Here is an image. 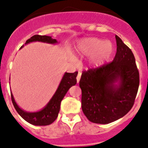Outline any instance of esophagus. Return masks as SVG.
<instances>
[{
	"label": "esophagus",
	"mask_w": 148,
	"mask_h": 148,
	"mask_svg": "<svg viewBox=\"0 0 148 148\" xmlns=\"http://www.w3.org/2000/svg\"><path fill=\"white\" fill-rule=\"evenodd\" d=\"M81 75H82L81 73L79 72V73H78V75H77V83L79 82L80 78H81Z\"/></svg>",
	"instance_id": "1"
}]
</instances>
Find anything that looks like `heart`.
I'll return each instance as SVG.
<instances>
[{"mask_svg": "<svg viewBox=\"0 0 148 148\" xmlns=\"http://www.w3.org/2000/svg\"><path fill=\"white\" fill-rule=\"evenodd\" d=\"M79 50L85 55H92L99 51V57L102 59H107L112 53L113 47L110 42L96 38H88L81 42Z\"/></svg>", "mask_w": 148, "mask_h": 148, "instance_id": "heart-1", "label": "heart"}]
</instances>
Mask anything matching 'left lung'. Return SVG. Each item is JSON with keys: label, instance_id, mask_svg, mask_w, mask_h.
Instances as JSON below:
<instances>
[{"label": "left lung", "instance_id": "8db88e82", "mask_svg": "<svg viewBox=\"0 0 148 148\" xmlns=\"http://www.w3.org/2000/svg\"><path fill=\"white\" fill-rule=\"evenodd\" d=\"M117 53L112 62L83 71L79 86L86 118L108 124L124 117L133 106L140 77L131 49L115 36Z\"/></svg>", "mask_w": 148, "mask_h": 148}]
</instances>
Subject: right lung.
Listing matches in <instances>:
<instances>
[{"label": "right lung", "mask_w": 148, "mask_h": 148, "mask_svg": "<svg viewBox=\"0 0 148 148\" xmlns=\"http://www.w3.org/2000/svg\"><path fill=\"white\" fill-rule=\"evenodd\" d=\"M35 41L47 43V44H58L56 39H53L51 38V36L34 35L31 37V38L28 39L25 44H28L31 42H35ZM23 46H22L21 48ZM77 74H78L77 71H75L74 73L65 72L56 92L53 95L51 99L49 100L48 104L42 110L38 112H26L20 108L19 106L16 104L13 94L11 92L12 102H13L15 109L22 118L24 119L26 122L31 125H36V126H45V125H49L53 123L58 117L59 110H60L62 100L64 97L69 89L77 84Z\"/></svg>", "instance_id": "add662e5"}]
</instances>
